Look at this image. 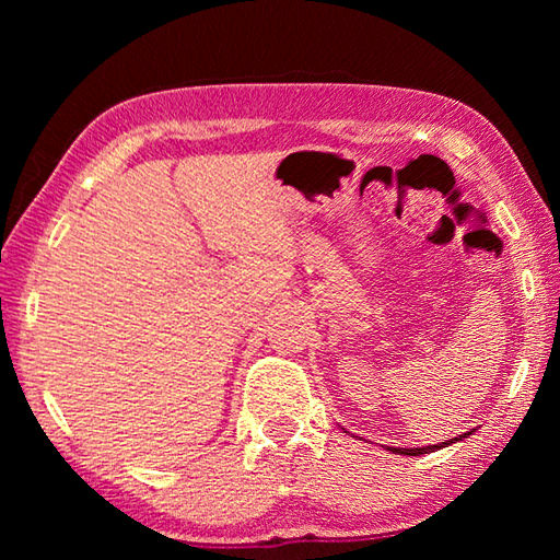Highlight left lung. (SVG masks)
Returning a JSON list of instances; mask_svg holds the SVG:
<instances>
[{"mask_svg":"<svg viewBox=\"0 0 560 560\" xmlns=\"http://www.w3.org/2000/svg\"><path fill=\"white\" fill-rule=\"evenodd\" d=\"M454 440H459V438H454ZM444 444H452V442L447 440V442H442V444H430V447H415V450H402V447H387V450H390L393 454H410V457H420V454H430L434 450L444 447Z\"/></svg>","mask_w":560,"mask_h":560,"instance_id":"left-lung-1","label":"left lung"}]
</instances>
